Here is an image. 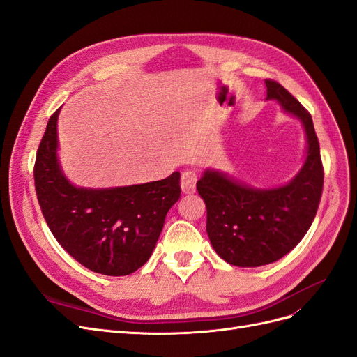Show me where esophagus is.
<instances>
[{
    "label": "esophagus",
    "mask_w": 357,
    "mask_h": 357,
    "mask_svg": "<svg viewBox=\"0 0 357 357\" xmlns=\"http://www.w3.org/2000/svg\"><path fill=\"white\" fill-rule=\"evenodd\" d=\"M197 180H198V174L197 171H185L181 174V190L185 193H193L197 189Z\"/></svg>",
    "instance_id": "34e87169"
}]
</instances>
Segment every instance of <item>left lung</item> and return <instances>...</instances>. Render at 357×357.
<instances>
[{"label": "left lung", "instance_id": "obj_1", "mask_svg": "<svg viewBox=\"0 0 357 357\" xmlns=\"http://www.w3.org/2000/svg\"><path fill=\"white\" fill-rule=\"evenodd\" d=\"M266 100H277L301 119L307 132V159L289 185L253 189L222 172L205 171L197 189L207 207L208 238L223 261L261 266L298 245L316 218L323 192V164L312 119L305 107L275 80L266 79Z\"/></svg>", "mask_w": 357, "mask_h": 357}]
</instances>
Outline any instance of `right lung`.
Wrapping results in <instances>:
<instances>
[{
    "instance_id": "obj_1",
    "label": "right lung",
    "mask_w": 357,
    "mask_h": 357,
    "mask_svg": "<svg viewBox=\"0 0 357 357\" xmlns=\"http://www.w3.org/2000/svg\"><path fill=\"white\" fill-rule=\"evenodd\" d=\"M58 114L59 109L49 119L34 165L37 199L49 229L91 271L132 274L149 261L165 215L180 198V172L126 188H75L58 164Z\"/></svg>"
}]
</instances>
